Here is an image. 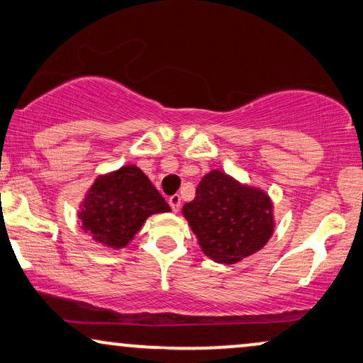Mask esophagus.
<instances>
[{
  "mask_svg": "<svg viewBox=\"0 0 363 363\" xmlns=\"http://www.w3.org/2000/svg\"><path fill=\"white\" fill-rule=\"evenodd\" d=\"M167 202H169L172 212H177V211H179V207H181V196H177V194H176V196H171L169 201H167Z\"/></svg>",
  "mask_w": 363,
  "mask_h": 363,
  "instance_id": "34e87169",
  "label": "esophagus"
}]
</instances>
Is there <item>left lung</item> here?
Instances as JSON below:
<instances>
[{
  "label": "left lung",
  "instance_id": "obj_1",
  "mask_svg": "<svg viewBox=\"0 0 363 363\" xmlns=\"http://www.w3.org/2000/svg\"><path fill=\"white\" fill-rule=\"evenodd\" d=\"M202 252L217 263H237L264 247L273 235V206L258 189L211 171L182 208Z\"/></svg>",
  "mask_w": 363,
  "mask_h": 363
}]
</instances>
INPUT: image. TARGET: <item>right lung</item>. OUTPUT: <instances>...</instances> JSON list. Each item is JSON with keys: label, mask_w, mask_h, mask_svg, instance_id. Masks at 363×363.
<instances>
[{"label": "right lung", "mask_w": 363, "mask_h": 363, "mask_svg": "<svg viewBox=\"0 0 363 363\" xmlns=\"http://www.w3.org/2000/svg\"><path fill=\"white\" fill-rule=\"evenodd\" d=\"M169 211L164 197L140 167L123 166L95 181L82 203L79 218L82 228L94 235L96 242L123 248L147 217Z\"/></svg>", "instance_id": "right-lung-1"}]
</instances>
